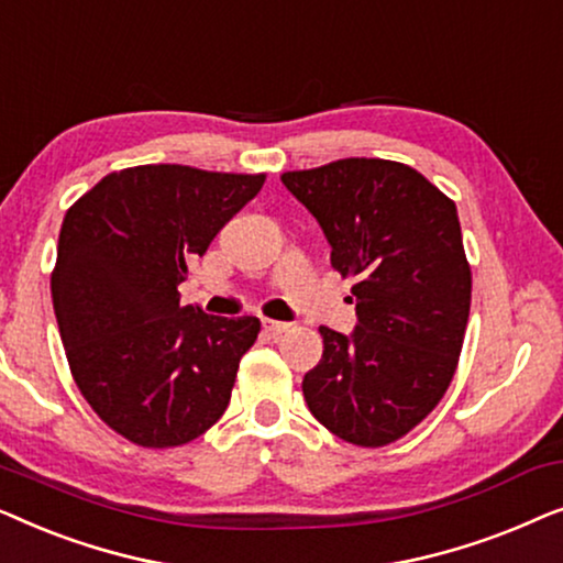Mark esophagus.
<instances>
[{
  "mask_svg": "<svg viewBox=\"0 0 563 563\" xmlns=\"http://www.w3.org/2000/svg\"><path fill=\"white\" fill-rule=\"evenodd\" d=\"M264 328L268 330V333H287L289 330V322H282V320H268V318H264Z\"/></svg>",
  "mask_w": 563,
  "mask_h": 563,
  "instance_id": "esophagus-1",
  "label": "esophagus"
}]
</instances>
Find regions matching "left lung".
<instances>
[{"mask_svg": "<svg viewBox=\"0 0 563 563\" xmlns=\"http://www.w3.org/2000/svg\"><path fill=\"white\" fill-rule=\"evenodd\" d=\"M282 181L320 222L335 272L356 276V330L320 328L307 407L361 449L395 443L441 402L464 345L472 268L456 205L384 158H341Z\"/></svg>", "mask_w": 563, "mask_h": 563, "instance_id": "1", "label": "left lung"}]
</instances>
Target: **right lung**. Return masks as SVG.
<instances>
[{
	"instance_id": "obj_1",
	"label": "right lung",
	"mask_w": 563,
	"mask_h": 563,
	"mask_svg": "<svg viewBox=\"0 0 563 563\" xmlns=\"http://www.w3.org/2000/svg\"><path fill=\"white\" fill-rule=\"evenodd\" d=\"M266 174L148 164L107 174L68 207L51 274L74 382L143 449L195 441L222 418L258 318L181 305L179 284Z\"/></svg>"
}]
</instances>
